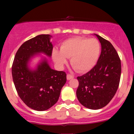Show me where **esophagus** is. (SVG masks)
Listing matches in <instances>:
<instances>
[{"instance_id": "esophagus-1", "label": "esophagus", "mask_w": 134, "mask_h": 134, "mask_svg": "<svg viewBox=\"0 0 134 134\" xmlns=\"http://www.w3.org/2000/svg\"><path fill=\"white\" fill-rule=\"evenodd\" d=\"M74 78V76H72V75H71V74H67V79L68 80H70L71 79H73Z\"/></svg>"}]
</instances>
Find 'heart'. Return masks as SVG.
I'll use <instances>...</instances> for the list:
<instances>
[{
	"instance_id": "b5f03b06",
	"label": "heart",
	"mask_w": 134,
	"mask_h": 134,
	"mask_svg": "<svg viewBox=\"0 0 134 134\" xmlns=\"http://www.w3.org/2000/svg\"><path fill=\"white\" fill-rule=\"evenodd\" d=\"M100 50V44L96 39L76 37L63 42L60 50L53 49L52 58L60 67L66 63V58H70L73 68L79 72H85L96 65Z\"/></svg>"
}]
</instances>
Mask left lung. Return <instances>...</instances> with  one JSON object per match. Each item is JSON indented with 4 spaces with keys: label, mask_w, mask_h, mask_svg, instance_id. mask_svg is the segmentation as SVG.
<instances>
[{
    "label": "left lung",
    "mask_w": 134,
    "mask_h": 134,
    "mask_svg": "<svg viewBox=\"0 0 134 134\" xmlns=\"http://www.w3.org/2000/svg\"><path fill=\"white\" fill-rule=\"evenodd\" d=\"M101 53L96 65L89 72L77 77L76 95L84 107L98 110L105 107L115 96L120 83L121 66L113 45L97 34Z\"/></svg>",
    "instance_id": "left-lung-1"
}]
</instances>
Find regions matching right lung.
Returning <instances> with one entry per match:
<instances>
[{"instance_id": "add662e5", "label": "right lung", "mask_w": 134, "mask_h": 134, "mask_svg": "<svg viewBox=\"0 0 134 134\" xmlns=\"http://www.w3.org/2000/svg\"><path fill=\"white\" fill-rule=\"evenodd\" d=\"M50 35H39L25 41L16 52L12 65L13 80L18 94L31 109L44 111L52 107L59 98L66 82L63 71L51 68L44 57L35 68L30 63L35 57L43 54L51 57L53 45Z\"/></svg>"}]
</instances>
